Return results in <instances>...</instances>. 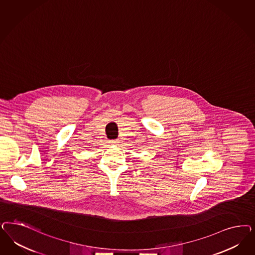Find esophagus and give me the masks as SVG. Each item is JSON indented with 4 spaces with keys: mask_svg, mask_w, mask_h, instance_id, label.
Instances as JSON below:
<instances>
[{
    "mask_svg": "<svg viewBox=\"0 0 255 255\" xmlns=\"http://www.w3.org/2000/svg\"><path fill=\"white\" fill-rule=\"evenodd\" d=\"M110 142H111L112 144H117L119 141H118V140H110Z\"/></svg>",
    "mask_w": 255,
    "mask_h": 255,
    "instance_id": "34e87169",
    "label": "esophagus"
}]
</instances>
